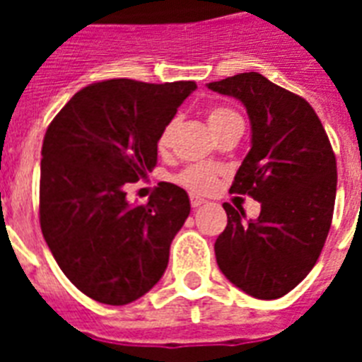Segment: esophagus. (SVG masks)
Here are the masks:
<instances>
[{"label":"esophagus","instance_id":"1","mask_svg":"<svg viewBox=\"0 0 362 362\" xmlns=\"http://www.w3.org/2000/svg\"><path fill=\"white\" fill-rule=\"evenodd\" d=\"M204 203H206L204 199L195 197V195H192V206H193V209H199V206H201V204H204Z\"/></svg>","mask_w":362,"mask_h":362}]
</instances>
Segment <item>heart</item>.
Instances as JSON below:
<instances>
[{"mask_svg": "<svg viewBox=\"0 0 362 362\" xmlns=\"http://www.w3.org/2000/svg\"><path fill=\"white\" fill-rule=\"evenodd\" d=\"M237 112L231 109H227V107H216L209 112V124L210 127H218L223 122L231 120V118H237ZM176 131V120H170L169 124L165 125L163 131H161V135L158 139V146L159 150H165V148L169 146L170 141H173V135H175ZM216 180V170L209 165H189L186 169L182 170L180 175L176 176V182L182 184L187 189H192L195 193H206L212 187Z\"/></svg>", "mask_w": 362, "mask_h": 362, "instance_id": "1", "label": "heart"}]
</instances>
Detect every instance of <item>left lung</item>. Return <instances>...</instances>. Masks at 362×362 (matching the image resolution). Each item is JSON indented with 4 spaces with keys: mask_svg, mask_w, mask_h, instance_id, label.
<instances>
[{
    "mask_svg": "<svg viewBox=\"0 0 362 362\" xmlns=\"http://www.w3.org/2000/svg\"><path fill=\"white\" fill-rule=\"evenodd\" d=\"M212 92L238 99L252 124V148L231 192L261 203L257 220L223 204L227 227L214 244L231 284L263 300L284 297L314 269L331 229L337 158L306 99L259 73L210 82Z\"/></svg>",
    "mask_w": 362,
    "mask_h": 362,
    "instance_id": "obj_1",
    "label": "left lung"
}]
</instances>
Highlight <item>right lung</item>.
<instances>
[{"label":"right lung","mask_w":362,"mask_h":362,"mask_svg":"<svg viewBox=\"0 0 362 362\" xmlns=\"http://www.w3.org/2000/svg\"><path fill=\"white\" fill-rule=\"evenodd\" d=\"M193 81L112 78L82 88L50 122L41 150L39 221L56 263L84 295L112 306L148 293L189 216L182 187L161 182L146 204L125 186L158 163V139Z\"/></svg>","instance_id":"obj_1"}]
</instances>
